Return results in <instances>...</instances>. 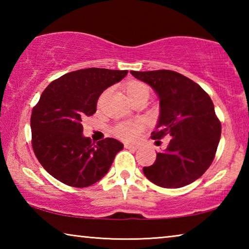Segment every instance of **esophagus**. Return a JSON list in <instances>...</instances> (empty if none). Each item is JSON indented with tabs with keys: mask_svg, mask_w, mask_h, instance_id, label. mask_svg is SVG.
<instances>
[{
	"mask_svg": "<svg viewBox=\"0 0 249 249\" xmlns=\"http://www.w3.org/2000/svg\"><path fill=\"white\" fill-rule=\"evenodd\" d=\"M125 148L127 149H132V150H137L140 147L138 146H135V145H130V144H125Z\"/></svg>",
	"mask_w": 249,
	"mask_h": 249,
	"instance_id": "1",
	"label": "esophagus"
}]
</instances>
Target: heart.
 Listing matches in <instances>:
<instances>
[{
    "label": "heart",
    "mask_w": 249,
    "mask_h": 249,
    "mask_svg": "<svg viewBox=\"0 0 249 249\" xmlns=\"http://www.w3.org/2000/svg\"><path fill=\"white\" fill-rule=\"evenodd\" d=\"M147 92L149 93L148 87L146 84L142 82H134L130 84L127 88V93L128 96H134L140 93H144ZM105 93L100 96L99 99V104L102 102L104 99ZM144 123L141 121H135V122H122V123L116 124L114 127H113V134L115 135L117 138H120L122 141L125 142H133L138 137V135L144 129Z\"/></svg>",
    "instance_id": "heart-1"
}]
</instances>
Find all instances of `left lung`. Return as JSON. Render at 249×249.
I'll use <instances>...</instances> for the list:
<instances>
[{
	"label": "left lung",
	"instance_id": "left-lung-1",
	"mask_svg": "<svg viewBox=\"0 0 249 249\" xmlns=\"http://www.w3.org/2000/svg\"><path fill=\"white\" fill-rule=\"evenodd\" d=\"M130 73L148 83L159 96V121L151 138H171L153 165L142 168L144 175L161 188L190 184L209 169L220 142L221 122L212 100L199 84L176 71Z\"/></svg>",
	"mask_w": 249,
	"mask_h": 249
}]
</instances>
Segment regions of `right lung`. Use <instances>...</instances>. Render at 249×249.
Segmentation results:
<instances>
[{
    "instance_id": "add662e5",
    "label": "right lung",
    "mask_w": 249,
    "mask_h": 249,
    "mask_svg": "<svg viewBox=\"0 0 249 249\" xmlns=\"http://www.w3.org/2000/svg\"><path fill=\"white\" fill-rule=\"evenodd\" d=\"M127 70L81 69L46 88L33 107L32 146L45 170L74 188L94 184L107 175L123 144L104 138L96 144L82 135V119L92 116L101 93L121 81Z\"/></svg>"
}]
</instances>
